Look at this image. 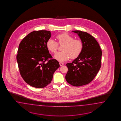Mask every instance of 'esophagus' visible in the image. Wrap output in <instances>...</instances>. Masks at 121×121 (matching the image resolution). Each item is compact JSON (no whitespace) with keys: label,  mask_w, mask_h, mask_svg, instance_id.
Listing matches in <instances>:
<instances>
[{"label":"esophagus","mask_w":121,"mask_h":121,"mask_svg":"<svg viewBox=\"0 0 121 121\" xmlns=\"http://www.w3.org/2000/svg\"><path fill=\"white\" fill-rule=\"evenodd\" d=\"M59 65L60 66H62L64 65V63L63 62H59Z\"/></svg>","instance_id":"obj_1"}]
</instances>
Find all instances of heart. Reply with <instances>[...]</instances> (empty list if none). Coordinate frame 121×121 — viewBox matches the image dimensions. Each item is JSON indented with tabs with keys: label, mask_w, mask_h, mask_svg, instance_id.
<instances>
[{
	"label": "heart",
	"mask_w": 121,
	"mask_h": 121,
	"mask_svg": "<svg viewBox=\"0 0 121 121\" xmlns=\"http://www.w3.org/2000/svg\"><path fill=\"white\" fill-rule=\"evenodd\" d=\"M60 45H63L62 52L57 53L54 58L60 62L68 60L70 58L75 59L82 51L83 44L82 41L78 39H74L73 37L69 34L63 33L59 34L56 36ZM46 47L48 50L52 53H55L58 47V43L52 39L48 40Z\"/></svg>",
	"instance_id": "1"
}]
</instances>
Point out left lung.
<instances>
[{
	"mask_svg": "<svg viewBox=\"0 0 121 121\" xmlns=\"http://www.w3.org/2000/svg\"><path fill=\"white\" fill-rule=\"evenodd\" d=\"M83 44L82 51L72 63L66 64L68 71L66 80L75 86H80L91 82L101 66L102 52L99 43L94 37L86 32L73 30Z\"/></svg>",
	"mask_w": 121,
	"mask_h": 121,
	"instance_id": "8db88e82",
	"label": "left lung"
}]
</instances>
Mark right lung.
Returning <instances> with one entry per match:
<instances>
[{
  "label": "right lung",
  "mask_w": 121,
  "mask_h": 121,
  "mask_svg": "<svg viewBox=\"0 0 121 121\" xmlns=\"http://www.w3.org/2000/svg\"><path fill=\"white\" fill-rule=\"evenodd\" d=\"M51 37L50 31H34L19 45L16 59L20 73L26 83L34 87L44 88L49 84L54 72L60 66L57 60L51 59L46 47Z\"/></svg>",
  "instance_id": "1"
}]
</instances>
